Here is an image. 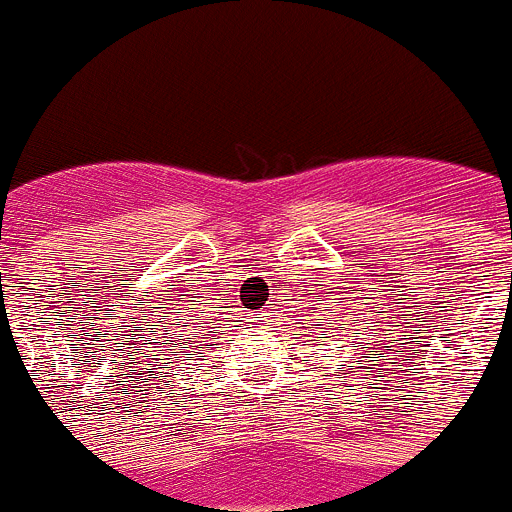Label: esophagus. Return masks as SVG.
I'll list each match as a JSON object with an SVG mask.
<instances>
[{
  "instance_id": "esophagus-1",
  "label": "esophagus",
  "mask_w": 512,
  "mask_h": 512,
  "mask_svg": "<svg viewBox=\"0 0 512 512\" xmlns=\"http://www.w3.org/2000/svg\"><path fill=\"white\" fill-rule=\"evenodd\" d=\"M256 321H259V324H261V314H259V316H256Z\"/></svg>"
}]
</instances>
